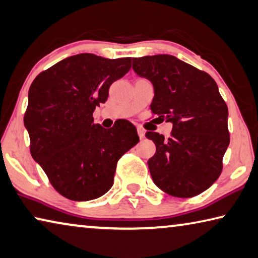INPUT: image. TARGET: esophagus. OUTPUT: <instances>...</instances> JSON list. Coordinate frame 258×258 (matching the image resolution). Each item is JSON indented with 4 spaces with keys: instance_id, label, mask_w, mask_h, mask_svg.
Segmentation results:
<instances>
[{
    "instance_id": "esophagus-1",
    "label": "esophagus",
    "mask_w": 258,
    "mask_h": 258,
    "mask_svg": "<svg viewBox=\"0 0 258 258\" xmlns=\"http://www.w3.org/2000/svg\"><path fill=\"white\" fill-rule=\"evenodd\" d=\"M138 136L140 139H144L145 138V131L142 128H138Z\"/></svg>"
}]
</instances>
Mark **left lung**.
<instances>
[{"label":"left lung","instance_id":"1","mask_svg":"<svg viewBox=\"0 0 258 258\" xmlns=\"http://www.w3.org/2000/svg\"><path fill=\"white\" fill-rule=\"evenodd\" d=\"M133 70L154 87L150 110L172 124L171 137L147 132L156 153L148 167L158 188L193 198L217 180L230 144L228 110L216 81L172 55L133 58Z\"/></svg>","mask_w":258,"mask_h":258}]
</instances>
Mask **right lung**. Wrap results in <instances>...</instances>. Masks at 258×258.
Wrapping results in <instances>:
<instances>
[{
	"label": "right lung",
	"instance_id": "1",
	"mask_svg": "<svg viewBox=\"0 0 258 258\" xmlns=\"http://www.w3.org/2000/svg\"><path fill=\"white\" fill-rule=\"evenodd\" d=\"M131 69V58L70 56L41 72L28 91L24 125L31 154L64 198L89 201L113 185L117 162L139 142L128 120L111 128L93 124L109 87Z\"/></svg>",
	"mask_w": 258,
	"mask_h": 258
}]
</instances>
